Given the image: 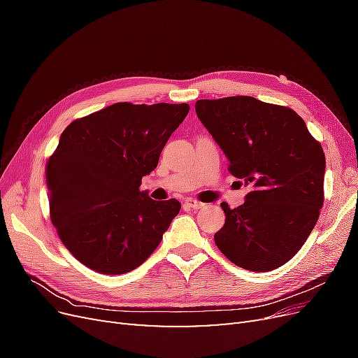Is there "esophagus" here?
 Instances as JSON below:
<instances>
[{
  "mask_svg": "<svg viewBox=\"0 0 358 358\" xmlns=\"http://www.w3.org/2000/svg\"><path fill=\"white\" fill-rule=\"evenodd\" d=\"M185 206H188V208H191V209H201L203 206H204V203L197 201V200H194V199H187L185 200Z\"/></svg>",
  "mask_w": 358,
  "mask_h": 358,
  "instance_id": "1",
  "label": "esophagus"
}]
</instances>
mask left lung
<instances>
[{
    "instance_id": "obj_1",
    "label": "left lung",
    "mask_w": 358,
    "mask_h": 358,
    "mask_svg": "<svg viewBox=\"0 0 358 358\" xmlns=\"http://www.w3.org/2000/svg\"><path fill=\"white\" fill-rule=\"evenodd\" d=\"M201 124L229 158V170L251 191L230 209L215 243L231 263L270 272L294 257L324 203L326 155L289 107L237 95L199 100Z\"/></svg>"
}]
</instances>
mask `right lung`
Here are the masks:
<instances>
[{
  "mask_svg": "<svg viewBox=\"0 0 358 358\" xmlns=\"http://www.w3.org/2000/svg\"><path fill=\"white\" fill-rule=\"evenodd\" d=\"M189 106L116 103L76 119L46 164L50 220L82 264L124 275L143 264L180 210L140 191Z\"/></svg>",
  "mask_w": 358,
  "mask_h": 358,
  "instance_id": "1",
  "label": "right lung"
}]
</instances>
